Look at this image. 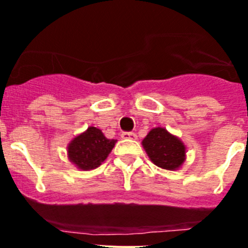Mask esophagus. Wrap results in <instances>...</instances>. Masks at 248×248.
<instances>
[{
  "instance_id": "obj_1",
  "label": "esophagus",
  "mask_w": 248,
  "mask_h": 248,
  "mask_svg": "<svg viewBox=\"0 0 248 248\" xmlns=\"http://www.w3.org/2000/svg\"><path fill=\"white\" fill-rule=\"evenodd\" d=\"M122 138L123 139H137V134H135V133H130V131H129V133H123L122 134Z\"/></svg>"
}]
</instances>
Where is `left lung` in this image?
<instances>
[{
  "label": "left lung",
  "mask_w": 248,
  "mask_h": 248,
  "mask_svg": "<svg viewBox=\"0 0 248 248\" xmlns=\"http://www.w3.org/2000/svg\"><path fill=\"white\" fill-rule=\"evenodd\" d=\"M143 146L151 161L166 170H176L185 160V145L164 128L151 129Z\"/></svg>",
  "instance_id": "left-lung-1"
}]
</instances>
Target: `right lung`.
Listing matches in <instances>:
<instances>
[{
    "mask_svg": "<svg viewBox=\"0 0 248 248\" xmlns=\"http://www.w3.org/2000/svg\"><path fill=\"white\" fill-rule=\"evenodd\" d=\"M117 140L107 139L100 129L89 126L68 145V157L80 170H92L107 159Z\"/></svg>",
    "mask_w": 248,
    "mask_h": 248,
    "instance_id": "add662e5",
    "label": "right lung"
}]
</instances>
